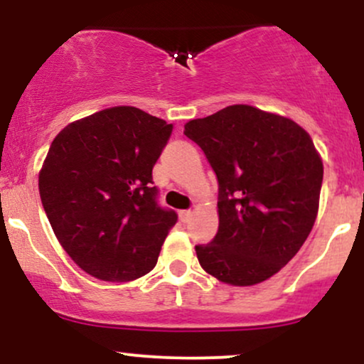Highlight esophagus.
Segmentation results:
<instances>
[{"mask_svg": "<svg viewBox=\"0 0 364 364\" xmlns=\"http://www.w3.org/2000/svg\"><path fill=\"white\" fill-rule=\"evenodd\" d=\"M191 217H193V212H191V210H181V212H179V219H181V223H190Z\"/></svg>", "mask_w": 364, "mask_h": 364, "instance_id": "esophagus-1", "label": "esophagus"}]
</instances>
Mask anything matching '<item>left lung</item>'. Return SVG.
Instances as JSON below:
<instances>
[{
    "mask_svg": "<svg viewBox=\"0 0 364 364\" xmlns=\"http://www.w3.org/2000/svg\"><path fill=\"white\" fill-rule=\"evenodd\" d=\"M219 183V231L196 245L202 269L232 286L277 274L299 252L318 212L323 164L294 121L236 104L185 124Z\"/></svg>",
    "mask_w": 364,
    "mask_h": 364,
    "instance_id": "left-lung-1",
    "label": "left lung"
}]
</instances>
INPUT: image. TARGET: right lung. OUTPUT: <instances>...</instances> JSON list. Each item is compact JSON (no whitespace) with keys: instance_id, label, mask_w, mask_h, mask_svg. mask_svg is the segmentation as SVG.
Masks as SVG:
<instances>
[{"instance_id":"add662e5","label":"right lung","mask_w":364,"mask_h":364,"mask_svg":"<svg viewBox=\"0 0 364 364\" xmlns=\"http://www.w3.org/2000/svg\"><path fill=\"white\" fill-rule=\"evenodd\" d=\"M173 124L118 106L68 124L49 147L39 193L72 260L101 281L149 274L178 214L159 205L152 168Z\"/></svg>"}]
</instances>
